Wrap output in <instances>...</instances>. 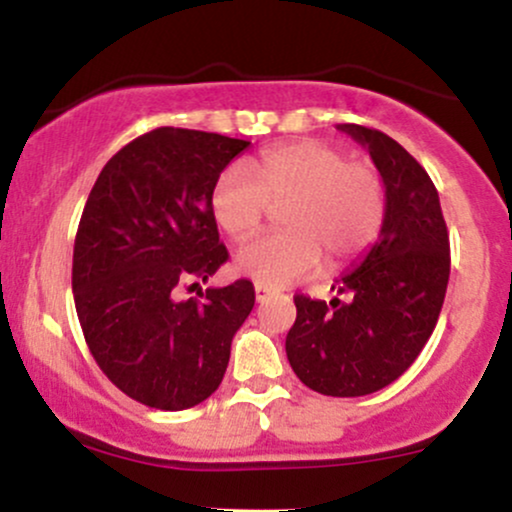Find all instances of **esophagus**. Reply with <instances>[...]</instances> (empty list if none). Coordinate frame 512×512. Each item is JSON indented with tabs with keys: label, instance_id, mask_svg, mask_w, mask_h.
Segmentation results:
<instances>
[{
	"label": "esophagus",
	"instance_id": "obj_1",
	"mask_svg": "<svg viewBox=\"0 0 512 512\" xmlns=\"http://www.w3.org/2000/svg\"><path fill=\"white\" fill-rule=\"evenodd\" d=\"M272 289H269V286H264V284H255V298H257V303H264L267 301L269 296H272Z\"/></svg>",
	"mask_w": 512,
	"mask_h": 512
}]
</instances>
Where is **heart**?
<instances>
[{
    "mask_svg": "<svg viewBox=\"0 0 512 512\" xmlns=\"http://www.w3.org/2000/svg\"><path fill=\"white\" fill-rule=\"evenodd\" d=\"M209 207L226 236L245 240L260 231L272 207L286 231L250 240L236 252L238 274L264 286H286L317 272L322 255L342 267L363 255L385 223L380 173L366 161H346L337 146L301 139L272 146L252 173L231 166L216 178Z\"/></svg>",
    "mask_w": 512,
    "mask_h": 512,
    "instance_id": "obj_1",
    "label": "heart"
}]
</instances>
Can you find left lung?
<instances>
[{
    "label": "left lung",
    "mask_w": 512,
    "mask_h": 512,
    "mask_svg": "<svg viewBox=\"0 0 512 512\" xmlns=\"http://www.w3.org/2000/svg\"><path fill=\"white\" fill-rule=\"evenodd\" d=\"M368 149L385 182L380 236L332 289L344 301L296 296L286 356L303 385L363 397L395 383L436 327L450 276V238L438 190L421 163L378 129L339 125Z\"/></svg>",
    "instance_id": "8db88e82"
}]
</instances>
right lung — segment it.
<instances>
[{"mask_svg":"<svg viewBox=\"0 0 512 512\" xmlns=\"http://www.w3.org/2000/svg\"><path fill=\"white\" fill-rule=\"evenodd\" d=\"M250 142L158 127L105 163L74 240L76 315L115 387L146 407L190 409L221 385L233 334L255 305L252 281L199 291L228 260L209 197Z\"/></svg>","mask_w":512,"mask_h":512,"instance_id":"right-lung-1","label":"right lung"}]
</instances>
